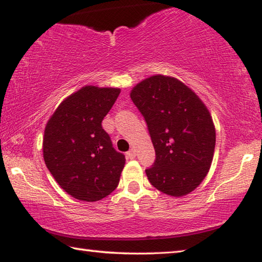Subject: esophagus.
<instances>
[{"label": "esophagus", "instance_id": "34e87169", "mask_svg": "<svg viewBox=\"0 0 262 262\" xmlns=\"http://www.w3.org/2000/svg\"><path fill=\"white\" fill-rule=\"evenodd\" d=\"M127 156H128V157H129V158H132V159H133V158H135V157H136L135 150H133V149H132V150H130V151H128V152H127Z\"/></svg>", "mask_w": 262, "mask_h": 262}]
</instances>
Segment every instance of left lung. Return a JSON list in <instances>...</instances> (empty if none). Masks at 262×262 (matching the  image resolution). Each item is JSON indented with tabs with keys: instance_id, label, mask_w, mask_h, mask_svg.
I'll return each mask as SVG.
<instances>
[{
	"instance_id": "left-lung-1",
	"label": "left lung",
	"mask_w": 262,
	"mask_h": 262,
	"mask_svg": "<svg viewBox=\"0 0 262 262\" xmlns=\"http://www.w3.org/2000/svg\"><path fill=\"white\" fill-rule=\"evenodd\" d=\"M151 137L156 161L145 170L155 188L187 195L206 178L214 157L216 132L199 96L179 79L154 75L130 91Z\"/></svg>"
}]
</instances>
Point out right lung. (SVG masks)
<instances>
[{"instance_id":"right-lung-1","label":"right lung","mask_w":262,"mask_h":262,"mask_svg":"<svg viewBox=\"0 0 262 262\" xmlns=\"http://www.w3.org/2000/svg\"><path fill=\"white\" fill-rule=\"evenodd\" d=\"M120 91L83 86L57 106L45 127L43 161L60 187L77 200H101L120 180L126 158L101 127Z\"/></svg>"}]
</instances>
